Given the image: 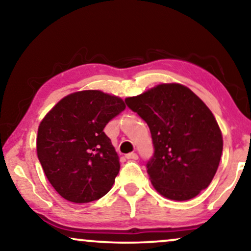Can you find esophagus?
I'll list each match as a JSON object with an SVG mask.
<instances>
[{
	"label": "esophagus",
	"mask_w": 251,
	"mask_h": 251,
	"mask_svg": "<svg viewBox=\"0 0 251 251\" xmlns=\"http://www.w3.org/2000/svg\"><path fill=\"white\" fill-rule=\"evenodd\" d=\"M126 160H138V155H137L136 153H129V154H126Z\"/></svg>",
	"instance_id": "1"
}]
</instances>
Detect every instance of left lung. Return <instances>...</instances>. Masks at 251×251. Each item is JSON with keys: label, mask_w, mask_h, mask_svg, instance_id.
<instances>
[{"label": "left lung", "mask_w": 251, "mask_h": 251, "mask_svg": "<svg viewBox=\"0 0 251 251\" xmlns=\"http://www.w3.org/2000/svg\"><path fill=\"white\" fill-rule=\"evenodd\" d=\"M126 102L151 130L154 155L147 174L157 193L186 201L207 188L223 152L221 128L208 106L179 83L157 84Z\"/></svg>", "instance_id": "8db88e82"}]
</instances>
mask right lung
<instances>
[{"label": "right lung", "instance_id": "1", "mask_svg": "<svg viewBox=\"0 0 251 251\" xmlns=\"http://www.w3.org/2000/svg\"><path fill=\"white\" fill-rule=\"evenodd\" d=\"M125 108L118 96L82 90L60 99L40 122L37 157L60 197L87 203L111 190L120 161L102 130Z\"/></svg>", "mask_w": 251, "mask_h": 251}]
</instances>
